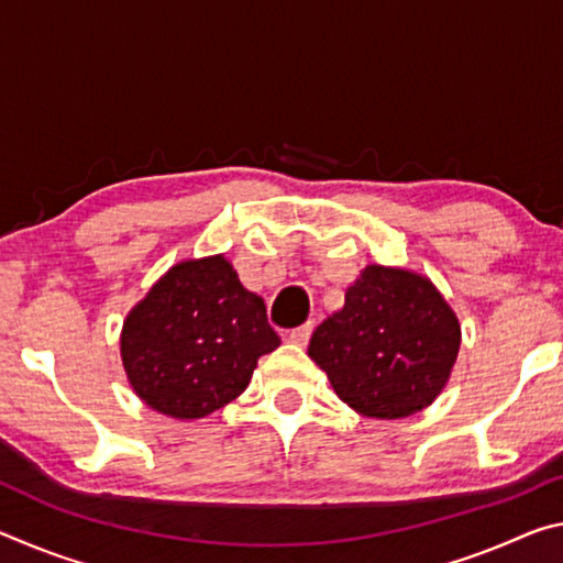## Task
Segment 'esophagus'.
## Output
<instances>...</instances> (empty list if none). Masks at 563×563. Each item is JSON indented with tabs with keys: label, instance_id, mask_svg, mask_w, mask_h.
<instances>
[{
	"label": "esophagus",
	"instance_id": "1",
	"mask_svg": "<svg viewBox=\"0 0 563 563\" xmlns=\"http://www.w3.org/2000/svg\"><path fill=\"white\" fill-rule=\"evenodd\" d=\"M312 322H302L300 328H292L290 330V342H295V345H308V340H310V335H312Z\"/></svg>",
	"mask_w": 563,
	"mask_h": 563
}]
</instances>
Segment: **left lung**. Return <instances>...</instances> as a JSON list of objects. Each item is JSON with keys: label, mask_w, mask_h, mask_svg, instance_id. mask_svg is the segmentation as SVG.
Returning <instances> with one entry per match:
<instances>
[{"label": "left lung", "mask_w": 563, "mask_h": 563, "mask_svg": "<svg viewBox=\"0 0 563 563\" xmlns=\"http://www.w3.org/2000/svg\"><path fill=\"white\" fill-rule=\"evenodd\" d=\"M460 320L422 275L367 265L342 310L312 332L308 355L338 397L375 419L434 402L460 352Z\"/></svg>", "instance_id": "1"}]
</instances>
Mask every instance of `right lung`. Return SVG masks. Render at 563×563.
Listing matches in <instances>:
<instances>
[{"label":"right lung","mask_w":563,"mask_h":563,"mask_svg":"<svg viewBox=\"0 0 563 563\" xmlns=\"http://www.w3.org/2000/svg\"><path fill=\"white\" fill-rule=\"evenodd\" d=\"M278 345L263 298L243 288L223 255L174 265L121 332L131 387L176 419L225 407L251 383L258 357Z\"/></svg>","instance_id":"1"}]
</instances>
